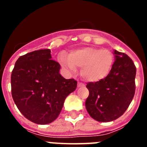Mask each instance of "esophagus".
I'll return each instance as SVG.
<instances>
[{
  "mask_svg": "<svg viewBox=\"0 0 147 147\" xmlns=\"http://www.w3.org/2000/svg\"><path fill=\"white\" fill-rule=\"evenodd\" d=\"M83 86H85V85H84L83 83L78 82V87H79V88H80V87H83Z\"/></svg>",
  "mask_w": 147,
  "mask_h": 147,
  "instance_id": "34e87169",
  "label": "esophagus"
}]
</instances>
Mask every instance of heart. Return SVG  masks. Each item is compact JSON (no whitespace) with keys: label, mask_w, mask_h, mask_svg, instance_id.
Masks as SVG:
<instances>
[{"label":"heart","mask_w":147,"mask_h":147,"mask_svg":"<svg viewBox=\"0 0 147 147\" xmlns=\"http://www.w3.org/2000/svg\"><path fill=\"white\" fill-rule=\"evenodd\" d=\"M59 62L71 74L81 68V75L89 82H99L107 77L113 68L114 56L110 50L85 47L72 51L68 57L61 56Z\"/></svg>","instance_id":"heart-1"}]
</instances>
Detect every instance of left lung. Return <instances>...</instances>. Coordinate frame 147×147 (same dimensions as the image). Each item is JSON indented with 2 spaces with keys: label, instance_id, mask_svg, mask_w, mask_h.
I'll return each instance as SVG.
<instances>
[{
  "label": "left lung",
  "instance_id": "left-lung-1",
  "mask_svg": "<svg viewBox=\"0 0 147 147\" xmlns=\"http://www.w3.org/2000/svg\"><path fill=\"white\" fill-rule=\"evenodd\" d=\"M115 62L107 77L86 87L89 96L85 107L89 115L100 122H109L121 116L134 97L136 67L124 53L114 50Z\"/></svg>",
  "mask_w": 147,
  "mask_h": 147
}]
</instances>
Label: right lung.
Segmentation results:
<instances>
[{"label":"right lung","mask_w":147,"mask_h":147,"mask_svg":"<svg viewBox=\"0 0 147 147\" xmlns=\"http://www.w3.org/2000/svg\"><path fill=\"white\" fill-rule=\"evenodd\" d=\"M51 59L50 49L34 51L18 58L11 72L13 100L20 112L37 124L54 121L77 85L59 74L60 65Z\"/></svg>","instance_id":"obj_1"}]
</instances>
